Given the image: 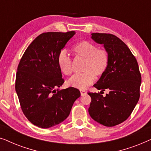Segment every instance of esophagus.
<instances>
[{
  "label": "esophagus",
  "mask_w": 151,
  "mask_h": 151,
  "mask_svg": "<svg viewBox=\"0 0 151 151\" xmlns=\"http://www.w3.org/2000/svg\"><path fill=\"white\" fill-rule=\"evenodd\" d=\"M87 93V92L85 91H83V90H81L80 91V94H81V96H84V95H86Z\"/></svg>",
  "instance_id": "esophagus-1"
}]
</instances>
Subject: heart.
Masks as SVG:
<instances>
[{"mask_svg": "<svg viewBox=\"0 0 151 151\" xmlns=\"http://www.w3.org/2000/svg\"><path fill=\"white\" fill-rule=\"evenodd\" d=\"M73 51L77 56L86 59L84 62V73L76 74L68 80V85L80 90L86 89L93 83L96 76H100L104 73L108 67L109 55L104 49L98 47L89 41H80L73 47ZM58 63L60 69L66 76L73 72L72 60L67 51L63 50L59 53Z\"/></svg>", "mask_w": 151, "mask_h": 151, "instance_id": "b5f03b06", "label": "heart"}]
</instances>
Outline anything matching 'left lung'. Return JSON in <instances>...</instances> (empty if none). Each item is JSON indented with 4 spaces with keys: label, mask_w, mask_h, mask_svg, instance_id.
<instances>
[{
    "label": "left lung",
    "mask_w": 151,
    "mask_h": 151,
    "mask_svg": "<svg viewBox=\"0 0 151 151\" xmlns=\"http://www.w3.org/2000/svg\"><path fill=\"white\" fill-rule=\"evenodd\" d=\"M93 40L103 45L109 55L106 71L94 84L97 89L109 93H88L91 98L88 113L93 119L111 127L124 122L133 112L139 98L142 78L137 60L127 45L109 34H91Z\"/></svg>",
    "instance_id": "1"
}]
</instances>
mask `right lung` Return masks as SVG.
I'll list each match as a JSON object with an SVG mask.
<instances>
[{"label":"right lung","instance_id":"obj_1","mask_svg":"<svg viewBox=\"0 0 151 151\" xmlns=\"http://www.w3.org/2000/svg\"><path fill=\"white\" fill-rule=\"evenodd\" d=\"M75 34L72 31L39 35L18 65L15 88L20 106L28 120L40 128L48 129L63 122L80 96L76 88H58L65 80L58 58Z\"/></svg>","mask_w":151,"mask_h":151}]
</instances>
